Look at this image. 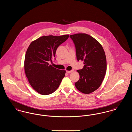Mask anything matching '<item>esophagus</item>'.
Returning a JSON list of instances; mask_svg holds the SVG:
<instances>
[{"mask_svg":"<svg viewBox=\"0 0 132 132\" xmlns=\"http://www.w3.org/2000/svg\"><path fill=\"white\" fill-rule=\"evenodd\" d=\"M74 72V70H71V71H66V72L67 73H72V72Z\"/></svg>","mask_w":132,"mask_h":132,"instance_id":"1","label":"esophagus"}]
</instances>
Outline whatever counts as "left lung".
<instances>
[{
  "instance_id": "1",
  "label": "left lung",
  "mask_w": 132,
  "mask_h": 132,
  "mask_svg": "<svg viewBox=\"0 0 132 132\" xmlns=\"http://www.w3.org/2000/svg\"><path fill=\"white\" fill-rule=\"evenodd\" d=\"M75 45L78 61H84V66L77 71L80 79L75 83L82 93L89 94L101 86L106 72V58L101 44L86 34L70 35Z\"/></svg>"
}]
</instances>
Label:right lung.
I'll return each instance as SVG.
<instances>
[{
  "instance_id": "1",
  "label": "right lung",
  "mask_w": 132,
  "mask_h": 132,
  "mask_svg": "<svg viewBox=\"0 0 132 132\" xmlns=\"http://www.w3.org/2000/svg\"><path fill=\"white\" fill-rule=\"evenodd\" d=\"M69 36H43L32 41L29 46L25 58V72L30 84L38 93L51 94L59 87L66 71L57 69L48 62L52 61L57 47Z\"/></svg>"
}]
</instances>
